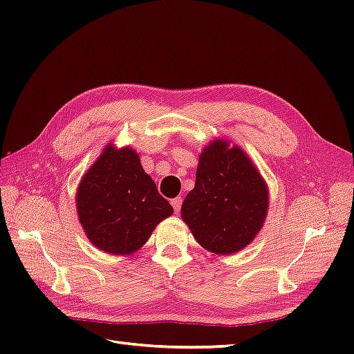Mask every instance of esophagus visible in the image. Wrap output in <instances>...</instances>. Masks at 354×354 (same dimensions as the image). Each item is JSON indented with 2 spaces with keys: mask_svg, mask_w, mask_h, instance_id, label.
Returning <instances> with one entry per match:
<instances>
[{
  "mask_svg": "<svg viewBox=\"0 0 354 354\" xmlns=\"http://www.w3.org/2000/svg\"><path fill=\"white\" fill-rule=\"evenodd\" d=\"M181 202H183V199H181L180 196H178V198H174V199H171V205H173L176 214H178L180 209H181Z\"/></svg>",
  "mask_w": 354,
  "mask_h": 354,
  "instance_id": "34e87169",
  "label": "esophagus"
}]
</instances>
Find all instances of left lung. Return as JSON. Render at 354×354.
Listing matches in <instances>:
<instances>
[{"label":"left lung","instance_id":"obj_1","mask_svg":"<svg viewBox=\"0 0 354 354\" xmlns=\"http://www.w3.org/2000/svg\"><path fill=\"white\" fill-rule=\"evenodd\" d=\"M269 187L250 156L227 138H216L199 155L196 183L181 218L209 252L230 255L246 248L261 230Z\"/></svg>","mask_w":354,"mask_h":354}]
</instances>
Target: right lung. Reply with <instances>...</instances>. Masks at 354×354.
<instances>
[{"label":"right lung","instance_id":"add662e5","mask_svg":"<svg viewBox=\"0 0 354 354\" xmlns=\"http://www.w3.org/2000/svg\"><path fill=\"white\" fill-rule=\"evenodd\" d=\"M77 212L88 241L113 255L137 252L173 214L130 146L109 143L80 181Z\"/></svg>","mask_w":354,"mask_h":354}]
</instances>
